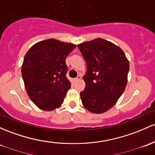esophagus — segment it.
I'll list each match as a JSON object with an SVG mask.
<instances>
[{
    "mask_svg": "<svg viewBox=\"0 0 155 155\" xmlns=\"http://www.w3.org/2000/svg\"><path fill=\"white\" fill-rule=\"evenodd\" d=\"M81 79V76H78L77 77L75 78V79H74V81H77V80H79V79Z\"/></svg>",
    "mask_w": 155,
    "mask_h": 155,
    "instance_id": "34e87169",
    "label": "esophagus"
}]
</instances>
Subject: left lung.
<instances>
[{"label":"left lung","instance_id":"left-lung-1","mask_svg":"<svg viewBox=\"0 0 155 155\" xmlns=\"http://www.w3.org/2000/svg\"><path fill=\"white\" fill-rule=\"evenodd\" d=\"M77 47L87 63L83 77L85 88L80 93L83 106L93 113L113 107L124 91L130 64L124 52L101 38L82 42Z\"/></svg>","mask_w":155,"mask_h":155}]
</instances>
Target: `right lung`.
<instances>
[{
  "label": "right lung",
  "mask_w": 155,
  "mask_h": 155,
  "mask_svg": "<svg viewBox=\"0 0 155 155\" xmlns=\"http://www.w3.org/2000/svg\"><path fill=\"white\" fill-rule=\"evenodd\" d=\"M76 47L49 39L35 44L25 54L22 77L31 100L41 110H54L63 103L71 88L65 59Z\"/></svg>",
  "instance_id": "obj_1"
}]
</instances>
